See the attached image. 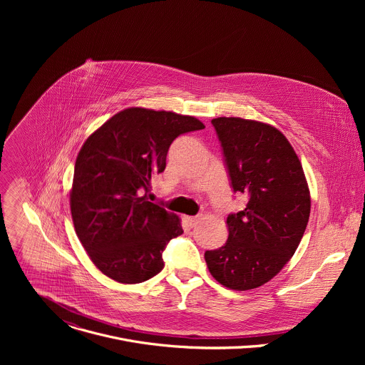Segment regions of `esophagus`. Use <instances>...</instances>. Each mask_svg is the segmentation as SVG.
<instances>
[{"label": "esophagus", "instance_id": "esophagus-1", "mask_svg": "<svg viewBox=\"0 0 365 365\" xmlns=\"http://www.w3.org/2000/svg\"><path fill=\"white\" fill-rule=\"evenodd\" d=\"M185 221H186L190 227H195V225L200 221V215H196V217H185Z\"/></svg>", "mask_w": 365, "mask_h": 365}]
</instances>
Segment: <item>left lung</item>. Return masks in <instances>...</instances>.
Masks as SVG:
<instances>
[{"label":"left lung","mask_w":365,"mask_h":365,"mask_svg":"<svg viewBox=\"0 0 365 365\" xmlns=\"http://www.w3.org/2000/svg\"><path fill=\"white\" fill-rule=\"evenodd\" d=\"M234 192L248 196L245 210L227 218L228 240L205 252L212 277L232 290L270 282L304 234L310 193L289 140L270 124L238 117L212 120Z\"/></svg>","instance_id":"8db88e82"}]
</instances>
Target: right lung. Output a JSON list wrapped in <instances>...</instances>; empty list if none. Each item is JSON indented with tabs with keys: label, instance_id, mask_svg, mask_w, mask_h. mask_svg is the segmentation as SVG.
I'll return each instance as SVG.
<instances>
[{
	"label": "right lung",
	"instance_id": "obj_1",
	"mask_svg": "<svg viewBox=\"0 0 365 365\" xmlns=\"http://www.w3.org/2000/svg\"><path fill=\"white\" fill-rule=\"evenodd\" d=\"M202 128L190 115L133 107L83 143L75 163L71 212L92 263L110 279L134 284L162 272V252L183 230L178 215L147 200V192L151 178L165 170L173 140Z\"/></svg>",
	"mask_w": 365,
	"mask_h": 365
}]
</instances>
